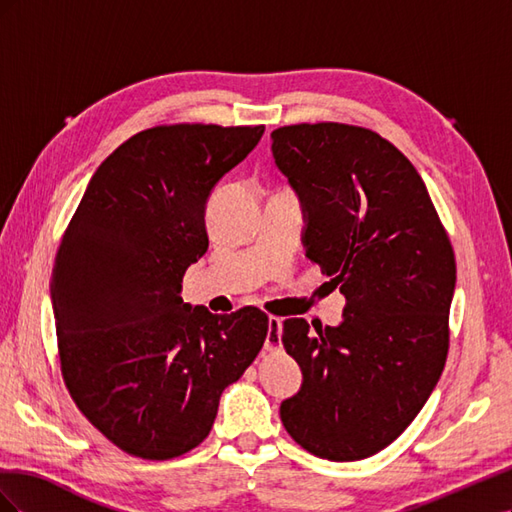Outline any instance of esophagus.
<instances>
[{
    "label": "esophagus",
    "mask_w": 512,
    "mask_h": 512,
    "mask_svg": "<svg viewBox=\"0 0 512 512\" xmlns=\"http://www.w3.org/2000/svg\"><path fill=\"white\" fill-rule=\"evenodd\" d=\"M280 348H282V318L271 316L269 318V333H267L265 350L267 352H277Z\"/></svg>",
    "instance_id": "obj_1"
}]
</instances>
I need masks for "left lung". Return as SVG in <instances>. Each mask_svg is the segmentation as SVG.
Here are the masks:
<instances>
[{
	"label": "left lung",
	"instance_id": "8db88e82",
	"mask_svg": "<svg viewBox=\"0 0 512 512\" xmlns=\"http://www.w3.org/2000/svg\"><path fill=\"white\" fill-rule=\"evenodd\" d=\"M271 141L307 213L305 256L346 297L339 327L284 322L303 386L282 404V423L316 457L365 459L404 433L440 380L453 245L421 175L378 132L294 123Z\"/></svg>",
	"mask_w": 512,
	"mask_h": 512
}]
</instances>
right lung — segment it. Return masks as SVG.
Returning a JSON list of instances; mask_svg holds the SVG:
<instances>
[{"instance_id":"obj_1","label":"right lung","mask_w":512,"mask_h":512,"mask_svg":"<svg viewBox=\"0 0 512 512\" xmlns=\"http://www.w3.org/2000/svg\"><path fill=\"white\" fill-rule=\"evenodd\" d=\"M265 126L168 123L108 156L61 235L53 312L66 389L123 453L164 461L203 442L226 386L254 363L269 316L181 299L207 252L205 203Z\"/></svg>"}]
</instances>
